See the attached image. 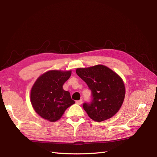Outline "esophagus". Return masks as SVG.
<instances>
[{
  "mask_svg": "<svg viewBox=\"0 0 157 157\" xmlns=\"http://www.w3.org/2000/svg\"><path fill=\"white\" fill-rule=\"evenodd\" d=\"M75 102H76V104H78V105H82V100L81 99V100H79V101H77Z\"/></svg>",
  "mask_w": 157,
  "mask_h": 157,
  "instance_id": "obj_1",
  "label": "esophagus"
}]
</instances>
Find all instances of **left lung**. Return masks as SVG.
Returning a JSON list of instances; mask_svg holds the SVG:
<instances>
[{
    "mask_svg": "<svg viewBox=\"0 0 157 157\" xmlns=\"http://www.w3.org/2000/svg\"><path fill=\"white\" fill-rule=\"evenodd\" d=\"M76 73L92 91V102L83 105L89 117L101 122L114 116L121 107L125 95L121 77L102 65L77 68Z\"/></svg>",
    "mask_w": 157,
    "mask_h": 157,
    "instance_id": "left-lung-1",
    "label": "left lung"
}]
</instances>
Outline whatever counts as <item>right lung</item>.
Returning a JSON list of instances; mask_svg holds the SVG:
<instances>
[{"mask_svg":"<svg viewBox=\"0 0 157 157\" xmlns=\"http://www.w3.org/2000/svg\"><path fill=\"white\" fill-rule=\"evenodd\" d=\"M71 70H50L36 79L30 92V101L36 113L51 122L61 119L65 110L73 105L68 91L63 88Z\"/></svg>","mask_w":157,"mask_h":157,"instance_id":"right-lung-1","label":"right lung"}]
</instances>
